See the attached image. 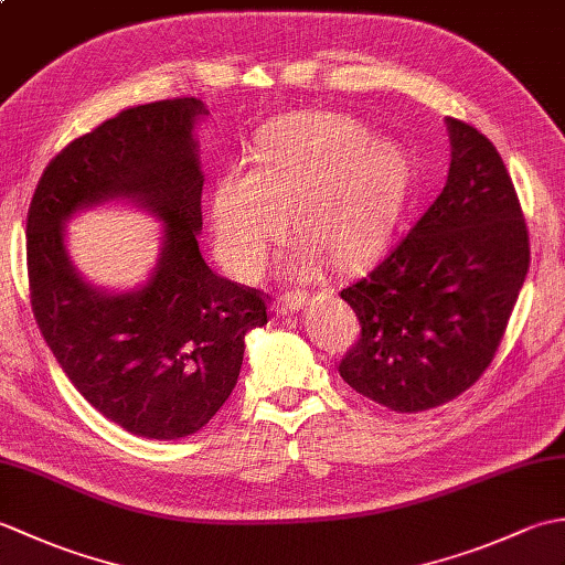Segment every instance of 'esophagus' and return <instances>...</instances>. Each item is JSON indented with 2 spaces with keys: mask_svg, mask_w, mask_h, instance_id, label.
<instances>
[{
  "mask_svg": "<svg viewBox=\"0 0 565 565\" xmlns=\"http://www.w3.org/2000/svg\"><path fill=\"white\" fill-rule=\"evenodd\" d=\"M306 301H308L306 291H284L274 301V308H276V313H296V310L303 308Z\"/></svg>",
  "mask_w": 565,
  "mask_h": 565,
  "instance_id": "34e87169",
  "label": "esophagus"
}]
</instances>
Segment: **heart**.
<instances>
[{
  "label": "heart",
  "instance_id": "obj_1",
  "mask_svg": "<svg viewBox=\"0 0 565 565\" xmlns=\"http://www.w3.org/2000/svg\"><path fill=\"white\" fill-rule=\"evenodd\" d=\"M411 160L356 118L303 111L269 124L257 138L255 164L223 172L211 194V233L218 257L239 279L267 267L289 233L354 264L374 252L405 206Z\"/></svg>",
  "mask_w": 565,
  "mask_h": 565
}]
</instances>
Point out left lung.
Here are the masks:
<instances>
[{"instance_id":"obj_1","label":"left lung","mask_w":565,"mask_h":565,"mask_svg":"<svg viewBox=\"0 0 565 565\" xmlns=\"http://www.w3.org/2000/svg\"><path fill=\"white\" fill-rule=\"evenodd\" d=\"M447 126V186L340 291L362 328L340 376L395 413L449 403L483 376L530 269V231L500 152L471 124Z\"/></svg>"}]
</instances>
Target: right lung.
Returning <instances> with one entry per match:
<instances>
[{"label": "right lung", "mask_w": 565, "mask_h": 565, "mask_svg": "<svg viewBox=\"0 0 565 565\" xmlns=\"http://www.w3.org/2000/svg\"><path fill=\"white\" fill-rule=\"evenodd\" d=\"M199 99L130 106L47 162L26 221L31 310L45 344L84 401L148 439L194 435L221 411L243 366L245 334L267 326L259 289L215 274L201 257ZM114 195L166 221L163 257L140 292L106 297L71 269L62 221Z\"/></svg>", "instance_id": "right-lung-1"}]
</instances>
